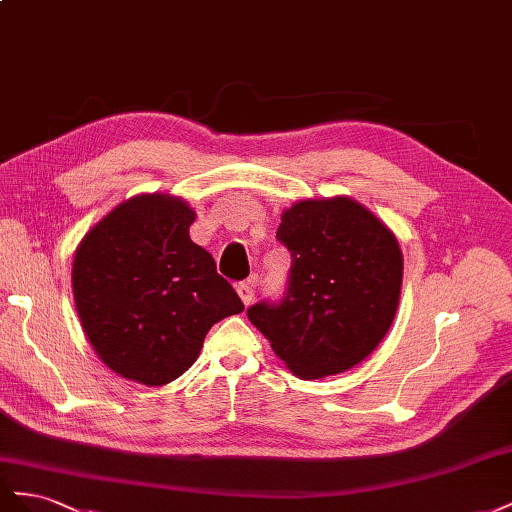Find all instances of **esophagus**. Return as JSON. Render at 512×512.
<instances>
[{
	"label": "esophagus",
	"instance_id": "1",
	"mask_svg": "<svg viewBox=\"0 0 512 512\" xmlns=\"http://www.w3.org/2000/svg\"><path fill=\"white\" fill-rule=\"evenodd\" d=\"M255 283H257L255 279H248V281H244V283H240V285L236 287L240 298H242V302H244L246 306L255 300Z\"/></svg>",
	"mask_w": 512,
	"mask_h": 512
}]
</instances>
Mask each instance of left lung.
Wrapping results in <instances>:
<instances>
[{
  "label": "left lung",
  "instance_id": "obj_1",
  "mask_svg": "<svg viewBox=\"0 0 512 512\" xmlns=\"http://www.w3.org/2000/svg\"><path fill=\"white\" fill-rule=\"evenodd\" d=\"M276 240L291 253L283 300L246 311L302 379L356 367L397 313L403 255L394 233L349 197L304 199L281 216Z\"/></svg>",
  "mask_w": 512,
  "mask_h": 512
}]
</instances>
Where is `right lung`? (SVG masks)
<instances>
[{
    "label": "right lung",
    "mask_w": 512,
    "mask_h": 512,
    "mask_svg": "<svg viewBox=\"0 0 512 512\" xmlns=\"http://www.w3.org/2000/svg\"><path fill=\"white\" fill-rule=\"evenodd\" d=\"M195 210L137 195L85 233L72 264L83 332L111 371L165 386L191 369L208 330L244 311L212 255L188 236Z\"/></svg>",
    "instance_id": "1"
}]
</instances>
